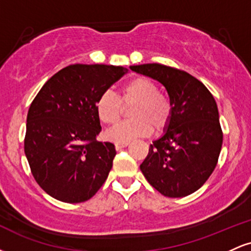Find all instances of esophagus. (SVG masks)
Returning <instances> with one entry per match:
<instances>
[{"label": "esophagus", "mask_w": 251, "mask_h": 251, "mask_svg": "<svg viewBox=\"0 0 251 251\" xmlns=\"http://www.w3.org/2000/svg\"><path fill=\"white\" fill-rule=\"evenodd\" d=\"M127 145H128V143H116V144H114V146H116L117 150L126 148V146H127Z\"/></svg>", "instance_id": "obj_1"}]
</instances>
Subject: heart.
Wrapping results in <instances>:
<instances>
[{
	"label": "heart",
	"instance_id": "1",
	"mask_svg": "<svg viewBox=\"0 0 251 251\" xmlns=\"http://www.w3.org/2000/svg\"><path fill=\"white\" fill-rule=\"evenodd\" d=\"M129 107L131 119L119 123L106 132V138L114 143H128L139 137L149 135L152 126L160 131L168 126L172 116V102L166 94L159 92L153 80L138 76L120 88V100L111 92H105L97 100L96 109L100 122L113 125L119 120L123 105Z\"/></svg>",
	"mask_w": 251,
	"mask_h": 251
}]
</instances>
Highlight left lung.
<instances>
[{
	"label": "left lung",
	"instance_id": "obj_1",
	"mask_svg": "<svg viewBox=\"0 0 251 251\" xmlns=\"http://www.w3.org/2000/svg\"><path fill=\"white\" fill-rule=\"evenodd\" d=\"M129 68L162 83L172 102L165 132L150 145L140 165L143 175L166 197L194 194L214 172L223 143L214 97L200 80L177 68L160 63Z\"/></svg>",
	"mask_w": 251,
	"mask_h": 251
}]
</instances>
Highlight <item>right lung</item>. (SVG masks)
Segmentation results:
<instances>
[{"instance_id": "right-lung-1", "label": "right lung", "mask_w": 251, "mask_h": 251, "mask_svg": "<svg viewBox=\"0 0 251 251\" xmlns=\"http://www.w3.org/2000/svg\"><path fill=\"white\" fill-rule=\"evenodd\" d=\"M125 73L122 66H67L31 102L25 153L36 183L55 200L88 201L107 179L117 152L112 143L97 140L96 103Z\"/></svg>"}]
</instances>
